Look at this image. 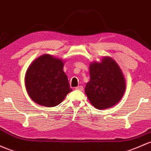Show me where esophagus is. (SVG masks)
Here are the masks:
<instances>
[{"label": "esophagus", "instance_id": "34e87169", "mask_svg": "<svg viewBox=\"0 0 151 151\" xmlns=\"http://www.w3.org/2000/svg\"><path fill=\"white\" fill-rule=\"evenodd\" d=\"M75 89H76V90H81V91H82V90H83V87H82V86H81V85H80V86H77V88H76Z\"/></svg>", "mask_w": 151, "mask_h": 151}]
</instances>
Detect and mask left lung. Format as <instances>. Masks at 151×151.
<instances>
[{
    "instance_id": "8db88e82",
    "label": "left lung",
    "mask_w": 151,
    "mask_h": 151,
    "mask_svg": "<svg viewBox=\"0 0 151 151\" xmlns=\"http://www.w3.org/2000/svg\"><path fill=\"white\" fill-rule=\"evenodd\" d=\"M90 80L85 86V94L95 108L106 109L118 104L126 89V82L119 66L109 56L101 62L90 64Z\"/></svg>"
}]
</instances>
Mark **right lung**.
I'll return each instance as SVG.
<instances>
[{
    "label": "right lung",
    "instance_id": "obj_1",
    "mask_svg": "<svg viewBox=\"0 0 151 151\" xmlns=\"http://www.w3.org/2000/svg\"><path fill=\"white\" fill-rule=\"evenodd\" d=\"M63 65L62 60L49 54L40 55L30 64L25 74V88L34 102L53 107L71 92Z\"/></svg>",
    "mask_w": 151,
    "mask_h": 151
}]
</instances>
